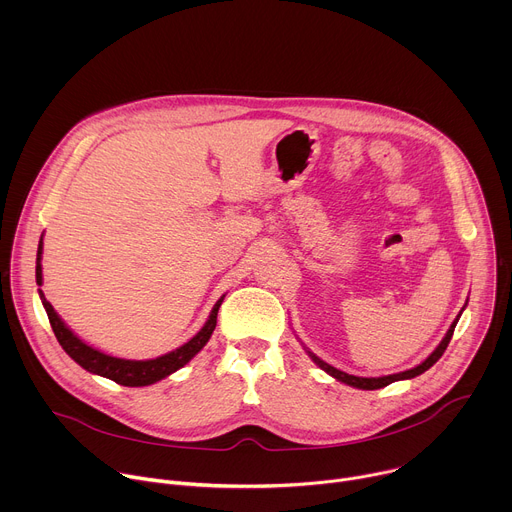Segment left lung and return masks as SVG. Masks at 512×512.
Here are the masks:
<instances>
[{
  "label": "left lung",
  "mask_w": 512,
  "mask_h": 512,
  "mask_svg": "<svg viewBox=\"0 0 512 512\" xmlns=\"http://www.w3.org/2000/svg\"><path fill=\"white\" fill-rule=\"evenodd\" d=\"M466 308V306H464ZM462 308V310H464ZM460 316H462V312L458 314V318L452 322V326H450V330L446 332V336H444V340L440 342V346H437L421 364H417L415 369H409V371H403V373H397V375H387V377H371V379H367V377H354V375H348V373H344V371H338V369H334V367H330L328 362H324L322 358H318L314 352H310L308 350V354L312 356V360L318 364V367L322 369V371H326L330 377H334V379H338L340 383H346V385H350V387H356V389H364V391H375V389H383V387H387V385H391V383H395V381H405V379H413V377H417V375H421V373H425L429 367H433V364L442 358V354L446 352V348H448V344H450V340H452V334H454V328H456V324H458V320H460Z\"/></svg>",
  "instance_id": "obj_1"
}]
</instances>
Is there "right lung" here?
Masks as SVG:
<instances>
[{
  "label": "right lung",
  "instance_id": "obj_1",
  "mask_svg": "<svg viewBox=\"0 0 512 512\" xmlns=\"http://www.w3.org/2000/svg\"><path fill=\"white\" fill-rule=\"evenodd\" d=\"M40 259H42V239H40L38 255H36V283L38 285H42ZM38 291H40V300L46 308L50 326L54 330V336L60 342V346L64 348V352L77 364H81L85 371H89L93 375H99V377H105V379H111V381H115L117 385H123V387L154 385V383L166 379L168 375L176 373L178 369H182L186 362H190L204 348V344L212 336V332L216 328L218 308H221V304H223V298L214 304V308H212L206 324L202 326V330L194 338H190L186 344H182L180 348H176V350H172L164 356L152 358V360H127V358H117V356L105 354V352L89 346L87 342H83L75 332H72L58 318L52 304L44 298L42 289H38Z\"/></svg>",
  "mask_w": 512,
  "mask_h": 512
}]
</instances>
